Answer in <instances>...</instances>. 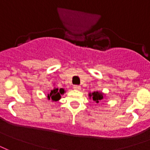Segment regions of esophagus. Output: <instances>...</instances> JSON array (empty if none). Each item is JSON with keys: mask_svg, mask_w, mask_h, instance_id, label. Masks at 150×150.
<instances>
[{"mask_svg": "<svg viewBox=\"0 0 150 150\" xmlns=\"http://www.w3.org/2000/svg\"><path fill=\"white\" fill-rule=\"evenodd\" d=\"M73 89H75V90H80L81 89V86H77V85H75L73 86Z\"/></svg>", "mask_w": 150, "mask_h": 150, "instance_id": "34e87169", "label": "esophagus"}]
</instances>
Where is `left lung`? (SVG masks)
Returning <instances> with one entry per match:
<instances>
[{"instance_id": "8db88e82", "label": "left lung", "mask_w": 150, "mask_h": 150, "mask_svg": "<svg viewBox=\"0 0 150 150\" xmlns=\"http://www.w3.org/2000/svg\"><path fill=\"white\" fill-rule=\"evenodd\" d=\"M105 96V94L103 92L100 91H94L93 93H89V97L96 103H99L100 100H102Z\"/></svg>"}]
</instances>
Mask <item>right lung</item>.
Masks as SVG:
<instances>
[{"label": "right lung", "instance_id": "obj_1", "mask_svg": "<svg viewBox=\"0 0 150 150\" xmlns=\"http://www.w3.org/2000/svg\"><path fill=\"white\" fill-rule=\"evenodd\" d=\"M65 93V90L63 88L58 89V88H55L51 89L50 93L47 94V99L48 100H51L52 102H57L59 101L61 98V95H64Z\"/></svg>", "mask_w": 150, "mask_h": 150}]
</instances>
